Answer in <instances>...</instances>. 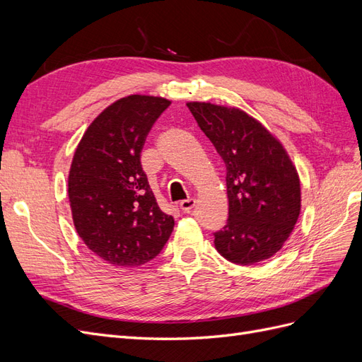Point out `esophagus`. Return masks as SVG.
<instances>
[{"instance_id": "esophagus-1", "label": "esophagus", "mask_w": 362, "mask_h": 362, "mask_svg": "<svg viewBox=\"0 0 362 362\" xmlns=\"http://www.w3.org/2000/svg\"><path fill=\"white\" fill-rule=\"evenodd\" d=\"M194 205H196V201L192 199V198L180 202V208H181V210H182L184 213H190V211L193 210V208H194Z\"/></svg>"}]
</instances>
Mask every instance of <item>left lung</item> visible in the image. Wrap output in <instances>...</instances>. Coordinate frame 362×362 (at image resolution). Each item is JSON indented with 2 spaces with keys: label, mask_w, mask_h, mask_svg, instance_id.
Segmentation results:
<instances>
[{
  "label": "left lung",
  "mask_w": 362,
  "mask_h": 362,
  "mask_svg": "<svg viewBox=\"0 0 362 362\" xmlns=\"http://www.w3.org/2000/svg\"><path fill=\"white\" fill-rule=\"evenodd\" d=\"M189 110L226 166L229 217L214 233L218 254L235 264L269 259L300 214V180L279 139L237 107L190 101Z\"/></svg>",
  "instance_id": "obj_1"
}]
</instances>
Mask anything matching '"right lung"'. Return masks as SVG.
<instances>
[{
  "mask_svg": "<svg viewBox=\"0 0 362 362\" xmlns=\"http://www.w3.org/2000/svg\"><path fill=\"white\" fill-rule=\"evenodd\" d=\"M170 101L129 95L87 127L71 163L68 196L84 245L116 267H137L160 254L173 217L160 210L140 152L149 129Z\"/></svg>",
  "mask_w": 362,
  "mask_h": 362,
  "instance_id": "1",
  "label": "right lung"
}]
</instances>
